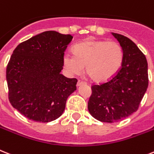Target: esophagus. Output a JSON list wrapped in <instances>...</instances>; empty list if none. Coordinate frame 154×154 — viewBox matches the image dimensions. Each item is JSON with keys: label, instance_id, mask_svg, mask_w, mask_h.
Listing matches in <instances>:
<instances>
[{"label": "esophagus", "instance_id": "34e87169", "mask_svg": "<svg viewBox=\"0 0 154 154\" xmlns=\"http://www.w3.org/2000/svg\"><path fill=\"white\" fill-rule=\"evenodd\" d=\"M84 84H86V83H85V81H81V80H79V81H77V86H80V85H84Z\"/></svg>", "mask_w": 154, "mask_h": 154}]
</instances>
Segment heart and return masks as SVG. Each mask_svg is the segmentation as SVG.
Here are the masks:
<instances>
[{
    "label": "heart",
    "mask_w": 154,
    "mask_h": 154,
    "mask_svg": "<svg viewBox=\"0 0 154 154\" xmlns=\"http://www.w3.org/2000/svg\"><path fill=\"white\" fill-rule=\"evenodd\" d=\"M73 54L66 53L63 64L73 74H79L86 67L88 77L96 82H104L115 76L123 62V51L116 41L96 40L88 38L77 43Z\"/></svg>",
    "instance_id": "1"
}]
</instances>
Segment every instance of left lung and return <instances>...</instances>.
Instances as JSON below:
<instances>
[{"label": "left lung", "mask_w": 154, "mask_h": 154, "mask_svg": "<svg viewBox=\"0 0 154 154\" xmlns=\"http://www.w3.org/2000/svg\"><path fill=\"white\" fill-rule=\"evenodd\" d=\"M123 51V62L118 73L104 83L93 85L88 102L89 113L103 122L127 118L138 109L148 88L146 56L130 38L112 33Z\"/></svg>", "instance_id": "1"}]
</instances>
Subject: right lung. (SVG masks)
Here are the masks:
<instances>
[{"instance_id": "right-lung-1", "label": "right lung", "mask_w": 154, "mask_h": 154, "mask_svg": "<svg viewBox=\"0 0 154 154\" xmlns=\"http://www.w3.org/2000/svg\"><path fill=\"white\" fill-rule=\"evenodd\" d=\"M71 35L47 31L21 42L6 69L8 100L26 118L39 122L62 116L69 96L77 89V80L61 71Z\"/></svg>"}]
</instances>
